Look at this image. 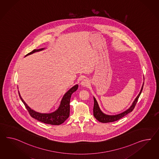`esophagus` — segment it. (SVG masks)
<instances>
[{
    "instance_id": "1",
    "label": "esophagus",
    "mask_w": 159,
    "mask_h": 159,
    "mask_svg": "<svg viewBox=\"0 0 159 159\" xmlns=\"http://www.w3.org/2000/svg\"><path fill=\"white\" fill-rule=\"evenodd\" d=\"M81 84L83 87H87L89 85V82L87 79H84V80H82Z\"/></svg>"
}]
</instances>
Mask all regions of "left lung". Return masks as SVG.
<instances>
[{"label": "left lung", "mask_w": 159, "mask_h": 159, "mask_svg": "<svg viewBox=\"0 0 159 159\" xmlns=\"http://www.w3.org/2000/svg\"><path fill=\"white\" fill-rule=\"evenodd\" d=\"M143 86L141 87V90L139 92L138 96L135 98L134 102H133L132 104L131 105L130 107L127 109V110L123 111L122 112L120 113V114H116V115H108V114H106L104 113L102 110L100 109L99 105L98 104V102L96 98L93 96L94 99V106H93V115L94 118H96L98 121L102 123H108L116 121L119 119L123 118V116H125V115H126L127 114L130 113L131 112H132V111L134 108L135 106L136 105L139 97L140 96V94L142 92V90L143 89Z\"/></svg>", "instance_id": "8db88e82"}]
</instances>
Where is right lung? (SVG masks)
<instances>
[{
  "label": "right lung",
  "instance_id": "obj_1",
  "mask_svg": "<svg viewBox=\"0 0 159 159\" xmlns=\"http://www.w3.org/2000/svg\"><path fill=\"white\" fill-rule=\"evenodd\" d=\"M45 48H42L40 49H34L31 52L28 53L25 57L35 52L43 51ZM78 84H76L73 86L72 88H71L63 96L60 105L57 108V109L50 113H40L32 110L25 102L23 98L21 97L19 91H18V93H19V96L20 100L24 104L25 107L26 108V109L28 111L29 113L32 118H34L37 120L41 122L44 123L46 124H49L52 125H59L64 122L69 116L70 98L73 93L78 89Z\"/></svg>",
  "mask_w": 159,
  "mask_h": 159
}]
</instances>
